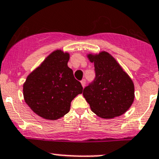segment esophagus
Wrapping results in <instances>:
<instances>
[{
    "label": "esophagus",
    "instance_id": "obj_1",
    "mask_svg": "<svg viewBox=\"0 0 159 159\" xmlns=\"http://www.w3.org/2000/svg\"><path fill=\"white\" fill-rule=\"evenodd\" d=\"M81 84H82L83 87H84L86 86V80L85 79H83L82 80H81Z\"/></svg>",
    "mask_w": 159,
    "mask_h": 159
}]
</instances>
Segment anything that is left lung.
I'll return each mask as SVG.
<instances>
[{
	"instance_id": "1",
	"label": "left lung",
	"mask_w": 159,
	"mask_h": 159,
	"mask_svg": "<svg viewBox=\"0 0 159 159\" xmlns=\"http://www.w3.org/2000/svg\"><path fill=\"white\" fill-rule=\"evenodd\" d=\"M87 57L94 63L95 78L84 89L83 95L92 111L103 119L122 116L134 102L132 80L108 52Z\"/></svg>"
}]
</instances>
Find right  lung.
I'll return each instance as SVG.
<instances>
[{
  "instance_id": "obj_1",
  "label": "right lung",
  "mask_w": 159,
  "mask_h": 159,
  "mask_svg": "<svg viewBox=\"0 0 159 159\" xmlns=\"http://www.w3.org/2000/svg\"><path fill=\"white\" fill-rule=\"evenodd\" d=\"M69 53L57 50L27 76L23 85L25 103L43 119L56 120L70 110L71 102L83 87L68 67Z\"/></svg>"
}]
</instances>
